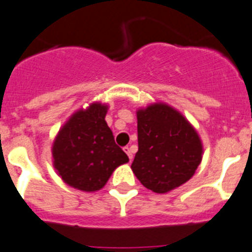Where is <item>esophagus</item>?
I'll use <instances>...</instances> for the list:
<instances>
[{
	"label": "esophagus",
	"mask_w": 252,
	"mask_h": 252,
	"mask_svg": "<svg viewBox=\"0 0 252 252\" xmlns=\"http://www.w3.org/2000/svg\"><path fill=\"white\" fill-rule=\"evenodd\" d=\"M124 152H126V155H128V158H129V160H133V152H132V150L129 149V147H128V146H126V147H124Z\"/></svg>",
	"instance_id": "1"
}]
</instances>
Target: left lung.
Wrapping results in <instances>:
<instances>
[{"label":"left lung","mask_w":252,"mask_h":252,"mask_svg":"<svg viewBox=\"0 0 252 252\" xmlns=\"http://www.w3.org/2000/svg\"><path fill=\"white\" fill-rule=\"evenodd\" d=\"M138 151L132 170L147 189L168 193L193 177L204 155L197 130L165 102L137 110Z\"/></svg>","instance_id":"left-lung-1"}]
</instances>
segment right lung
<instances>
[{
  "label": "right lung",
  "instance_id": "right-lung-1",
  "mask_svg": "<svg viewBox=\"0 0 252 252\" xmlns=\"http://www.w3.org/2000/svg\"><path fill=\"white\" fill-rule=\"evenodd\" d=\"M106 103L92 102L64 123L52 143V164L67 186L100 191L118 166L129 161L116 145L105 116Z\"/></svg>",
  "mask_w": 252,
  "mask_h": 252
}]
</instances>
